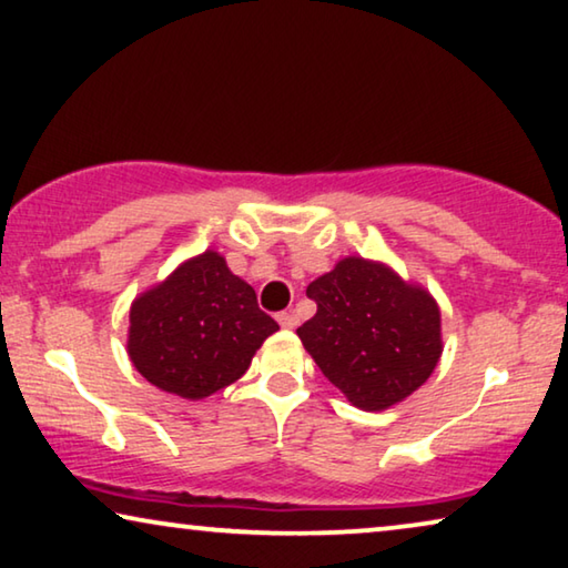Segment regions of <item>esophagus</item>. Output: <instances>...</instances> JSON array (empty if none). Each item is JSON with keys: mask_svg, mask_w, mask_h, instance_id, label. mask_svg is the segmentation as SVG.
<instances>
[{"mask_svg": "<svg viewBox=\"0 0 568 568\" xmlns=\"http://www.w3.org/2000/svg\"><path fill=\"white\" fill-rule=\"evenodd\" d=\"M277 324H281L283 328H295L298 326V318H295V313L283 311V313H277Z\"/></svg>", "mask_w": 568, "mask_h": 568, "instance_id": "obj_1", "label": "esophagus"}]
</instances>
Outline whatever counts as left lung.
Returning a JSON list of instances; mask_svg holds the SVG:
<instances>
[{
    "label": "left lung",
    "mask_w": 568,
    "mask_h": 568,
    "mask_svg": "<svg viewBox=\"0 0 568 568\" xmlns=\"http://www.w3.org/2000/svg\"><path fill=\"white\" fill-rule=\"evenodd\" d=\"M316 316L298 326L324 377L362 410H385L426 383L442 357V313L390 267L346 257L308 285Z\"/></svg>",
    "instance_id": "obj_1"
}]
</instances>
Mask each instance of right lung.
<instances>
[{
  "label": "right lung",
  "mask_w": 568,
  "mask_h": 568,
  "mask_svg": "<svg viewBox=\"0 0 568 568\" xmlns=\"http://www.w3.org/2000/svg\"><path fill=\"white\" fill-rule=\"evenodd\" d=\"M275 332L252 285L203 252L132 303L126 349L148 383L199 400L240 379Z\"/></svg>",
  "instance_id": "add662e5"
}]
</instances>
